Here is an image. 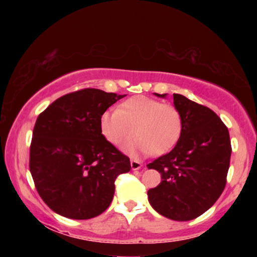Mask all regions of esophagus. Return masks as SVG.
Returning <instances> with one entry per match:
<instances>
[{"label": "esophagus", "instance_id": "1", "mask_svg": "<svg viewBox=\"0 0 257 257\" xmlns=\"http://www.w3.org/2000/svg\"><path fill=\"white\" fill-rule=\"evenodd\" d=\"M143 166V164L140 163L139 160H136V159H132L131 160V168L133 171H137V170H140Z\"/></svg>", "mask_w": 257, "mask_h": 257}]
</instances>
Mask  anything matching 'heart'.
<instances>
[{
	"mask_svg": "<svg viewBox=\"0 0 257 257\" xmlns=\"http://www.w3.org/2000/svg\"><path fill=\"white\" fill-rule=\"evenodd\" d=\"M101 135L113 145H121L135 136V142L122 150L132 154H164L177 145L182 132L180 111L172 104L146 96H135L122 101L115 110L100 115Z\"/></svg>",
	"mask_w": 257,
	"mask_h": 257,
	"instance_id": "heart-1",
	"label": "heart"
}]
</instances>
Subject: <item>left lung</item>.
Returning <instances> with one entry per match:
<instances>
[{"label":"left lung","instance_id":"obj_1","mask_svg":"<svg viewBox=\"0 0 257 257\" xmlns=\"http://www.w3.org/2000/svg\"><path fill=\"white\" fill-rule=\"evenodd\" d=\"M173 100L182 117L181 137L170 153L147 165L161 174V182L149 189L147 196L160 215L189 221L208 210L222 194L231 146L228 128L215 112L182 94L173 93Z\"/></svg>","mask_w":257,"mask_h":257}]
</instances>
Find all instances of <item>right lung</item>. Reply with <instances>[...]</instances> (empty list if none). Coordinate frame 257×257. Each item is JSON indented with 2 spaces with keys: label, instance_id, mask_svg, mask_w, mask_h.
<instances>
[{
  "label": "right lung",
  "instance_id": "right-lung-1",
  "mask_svg": "<svg viewBox=\"0 0 257 257\" xmlns=\"http://www.w3.org/2000/svg\"><path fill=\"white\" fill-rule=\"evenodd\" d=\"M126 94L84 89L65 94L38 115L30 173L43 201L59 215L87 220L110 206L114 181L130 159L101 135L100 115Z\"/></svg>",
  "mask_w": 257,
  "mask_h": 257
}]
</instances>
